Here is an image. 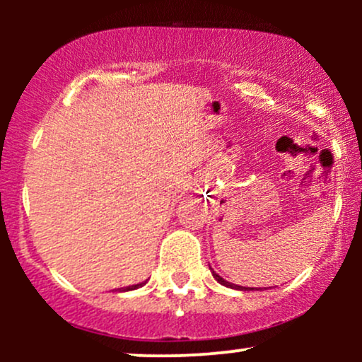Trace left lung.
I'll return each mask as SVG.
<instances>
[{
    "label": "left lung",
    "instance_id": "1",
    "mask_svg": "<svg viewBox=\"0 0 362 362\" xmlns=\"http://www.w3.org/2000/svg\"><path fill=\"white\" fill-rule=\"evenodd\" d=\"M211 269V267H209ZM211 274H213V277L216 281L219 282V284H223V286H226V288H231V289H238V291H250V289H253V288H243V286H236V284H233V282H228V281H224L221 276H219V274H216L213 269H211Z\"/></svg>",
    "mask_w": 362,
    "mask_h": 362
}]
</instances>
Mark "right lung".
I'll return each instance as SVG.
<instances>
[{
  "mask_svg": "<svg viewBox=\"0 0 362 362\" xmlns=\"http://www.w3.org/2000/svg\"><path fill=\"white\" fill-rule=\"evenodd\" d=\"M146 284V281L144 282H139V284H132V286H127V288H122V289H119L120 293H126V291H134V289H139V288H143V286Z\"/></svg>",
  "mask_w": 362,
  "mask_h": 362,
  "instance_id": "1",
  "label": "right lung"
}]
</instances>
